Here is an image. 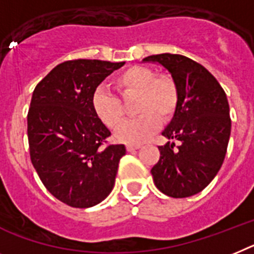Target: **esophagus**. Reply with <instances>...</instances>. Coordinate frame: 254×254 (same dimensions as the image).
<instances>
[{"mask_svg": "<svg viewBox=\"0 0 254 254\" xmlns=\"http://www.w3.org/2000/svg\"><path fill=\"white\" fill-rule=\"evenodd\" d=\"M127 151H129V152H133V151L139 150L140 144H127Z\"/></svg>", "mask_w": 254, "mask_h": 254, "instance_id": "1", "label": "esophagus"}]
</instances>
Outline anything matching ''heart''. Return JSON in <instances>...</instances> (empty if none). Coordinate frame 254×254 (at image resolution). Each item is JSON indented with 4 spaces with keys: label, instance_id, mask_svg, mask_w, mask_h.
I'll list each match as a JSON object with an SVG mask.
<instances>
[{
    "label": "heart",
    "instance_id": "heart-1",
    "mask_svg": "<svg viewBox=\"0 0 254 254\" xmlns=\"http://www.w3.org/2000/svg\"><path fill=\"white\" fill-rule=\"evenodd\" d=\"M117 91L123 97L138 95L135 112L140 115L134 120L125 121L120 101L111 91L98 89L93 95L91 106L95 116L110 129L116 130V138L124 143L139 144L159 129L160 120L167 121L173 116L178 104V89L168 76H157L151 68H127L115 81Z\"/></svg>",
    "mask_w": 254,
    "mask_h": 254
}]
</instances>
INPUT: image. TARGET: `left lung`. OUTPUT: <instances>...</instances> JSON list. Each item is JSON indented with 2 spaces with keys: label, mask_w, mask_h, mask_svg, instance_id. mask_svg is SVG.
<instances>
[{
  "label": "left lung",
  "mask_w": 254,
  "mask_h": 254,
  "mask_svg": "<svg viewBox=\"0 0 254 254\" xmlns=\"http://www.w3.org/2000/svg\"><path fill=\"white\" fill-rule=\"evenodd\" d=\"M143 63L165 68L178 89L176 112L163 135L180 140L159 146L160 159L151 173L153 183L172 197H189L203 191L222 167L230 133V107L225 91L206 68L178 54H159Z\"/></svg>",
  "instance_id": "8db88e82"
}]
</instances>
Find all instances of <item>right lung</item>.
I'll list each match as a JSON object with an SVG mask.
<instances>
[{
  "label": "right lung",
  "instance_id": "1",
  "mask_svg": "<svg viewBox=\"0 0 254 254\" xmlns=\"http://www.w3.org/2000/svg\"><path fill=\"white\" fill-rule=\"evenodd\" d=\"M125 62L77 59L61 63L40 81L28 111L31 161L51 195L73 208H90L111 193L124 144L95 116L98 85Z\"/></svg>",
  "mask_w": 254,
  "mask_h": 254
}]
</instances>
